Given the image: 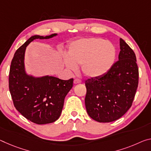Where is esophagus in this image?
I'll use <instances>...</instances> for the list:
<instances>
[{"label": "esophagus", "instance_id": "34e87169", "mask_svg": "<svg viewBox=\"0 0 151 151\" xmlns=\"http://www.w3.org/2000/svg\"><path fill=\"white\" fill-rule=\"evenodd\" d=\"M81 83V81L79 80V79H77V78H76V79L74 80V83H75V85L79 84V83Z\"/></svg>", "mask_w": 151, "mask_h": 151}]
</instances>
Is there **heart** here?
<instances>
[{
  "instance_id": "1",
  "label": "heart",
  "mask_w": 151,
  "mask_h": 151,
  "mask_svg": "<svg viewBox=\"0 0 151 151\" xmlns=\"http://www.w3.org/2000/svg\"><path fill=\"white\" fill-rule=\"evenodd\" d=\"M116 51L111 42L100 38H83L72 43L64 64L70 71L81 65L83 73L88 78H98L108 72L114 64Z\"/></svg>"
}]
</instances>
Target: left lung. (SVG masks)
Listing matches in <instances>:
<instances>
[{"mask_svg":"<svg viewBox=\"0 0 151 151\" xmlns=\"http://www.w3.org/2000/svg\"><path fill=\"white\" fill-rule=\"evenodd\" d=\"M118 61L104 75L85 81L87 114L99 122L120 118L130 108L138 85V68L134 52L119 39Z\"/></svg>","mask_w":151,"mask_h":151,"instance_id":"obj_1","label":"left lung"}]
</instances>
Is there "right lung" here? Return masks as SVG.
Returning a JSON list of instances; mask_svg holds the SVG:
<instances>
[{
	"label": "right lung",
	"mask_w": 151,
	"mask_h": 151,
	"mask_svg": "<svg viewBox=\"0 0 151 151\" xmlns=\"http://www.w3.org/2000/svg\"><path fill=\"white\" fill-rule=\"evenodd\" d=\"M58 35H33L17 50L9 72V86L14 106L19 113L37 124L56 121L60 116L64 98L73 86V78L62 80L52 76L35 77L25 69L26 47L35 39H50Z\"/></svg>",
	"instance_id": "right-lung-1"
}]
</instances>
